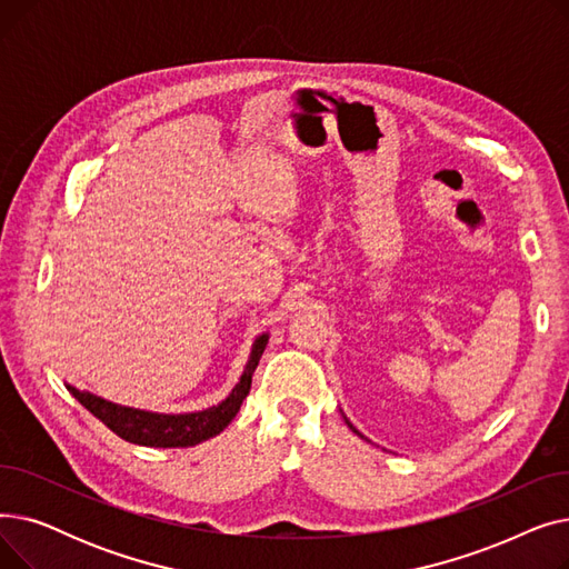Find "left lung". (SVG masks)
<instances>
[{"label":"left lung","instance_id":"1","mask_svg":"<svg viewBox=\"0 0 569 569\" xmlns=\"http://www.w3.org/2000/svg\"><path fill=\"white\" fill-rule=\"evenodd\" d=\"M346 422H348V420H346ZM348 427H350V429H352V431H355V433H360V431H357V429H355V427H352V425H350V422H348ZM360 436H362V433H360ZM362 438H365V436H362Z\"/></svg>","mask_w":569,"mask_h":569}]
</instances>
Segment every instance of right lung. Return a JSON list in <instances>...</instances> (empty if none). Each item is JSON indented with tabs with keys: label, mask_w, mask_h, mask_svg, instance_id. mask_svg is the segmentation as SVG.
<instances>
[{
	"label": "right lung",
	"mask_w": 569,
	"mask_h": 569,
	"mask_svg": "<svg viewBox=\"0 0 569 569\" xmlns=\"http://www.w3.org/2000/svg\"><path fill=\"white\" fill-rule=\"evenodd\" d=\"M267 335L258 337L249 357V365L244 367L242 378L232 387V392L219 406H212L200 412H184V415H161V412H147L138 408H127L110 403L101 397L89 392H80L69 385V392L92 412L97 420H101L112 433L124 438L133 445L144 447H191L207 438L221 433L232 417L239 412V406L247 399L251 390V376L260 362V355L267 346Z\"/></svg>",
	"instance_id": "1"
}]
</instances>
